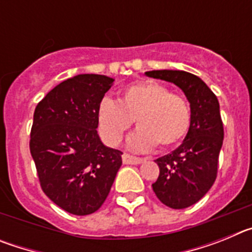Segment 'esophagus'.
<instances>
[{
	"instance_id": "1",
	"label": "esophagus",
	"mask_w": 252,
	"mask_h": 252,
	"mask_svg": "<svg viewBox=\"0 0 252 252\" xmlns=\"http://www.w3.org/2000/svg\"><path fill=\"white\" fill-rule=\"evenodd\" d=\"M122 161H124L125 164H141V162L145 161V159H144V158L133 157V155L125 153L124 155H122Z\"/></svg>"
}]
</instances>
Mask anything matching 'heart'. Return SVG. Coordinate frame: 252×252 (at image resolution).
<instances>
[{
  "label": "heart",
  "mask_w": 252,
  "mask_h": 252,
  "mask_svg": "<svg viewBox=\"0 0 252 252\" xmlns=\"http://www.w3.org/2000/svg\"><path fill=\"white\" fill-rule=\"evenodd\" d=\"M133 120L139 128L130 139L132 148L150 149L158 145L168 149L187 136L192 125V110L183 95L146 79L126 87L119 103L110 98L102 99L97 111L99 135L111 146L122 141Z\"/></svg>",
  "instance_id": "heart-1"
}]
</instances>
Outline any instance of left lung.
Returning <instances> with one entry per match:
<instances>
[{
    "instance_id": "obj_1",
    "label": "left lung",
    "mask_w": 252,
    "mask_h": 252,
    "mask_svg": "<svg viewBox=\"0 0 252 252\" xmlns=\"http://www.w3.org/2000/svg\"><path fill=\"white\" fill-rule=\"evenodd\" d=\"M146 75L177 84L192 110V125L175 150L155 160L159 177L153 190L173 209L197 203L215 183L223 142V124L215 93L201 78L183 70H151Z\"/></svg>"
}]
</instances>
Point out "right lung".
<instances>
[{
    "label": "right lung",
    "mask_w": 252,
    "mask_h": 252,
    "mask_svg": "<svg viewBox=\"0 0 252 252\" xmlns=\"http://www.w3.org/2000/svg\"><path fill=\"white\" fill-rule=\"evenodd\" d=\"M113 79L79 74L58 84L37 103L30 153L43 192L77 216L101 208L122 165V153L101 142L97 111Z\"/></svg>",
    "instance_id": "1"
}]
</instances>
